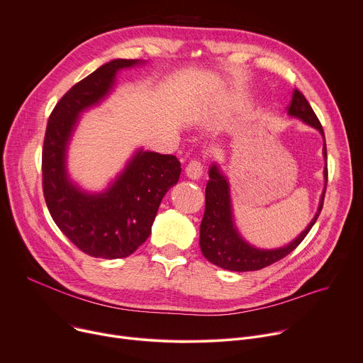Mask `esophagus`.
Instances as JSON below:
<instances>
[{"label": "esophagus", "instance_id": "obj_1", "mask_svg": "<svg viewBox=\"0 0 363 363\" xmlns=\"http://www.w3.org/2000/svg\"><path fill=\"white\" fill-rule=\"evenodd\" d=\"M202 174H203V165H202L201 161L194 160V161H190L187 164V167H186V176L189 179L199 180L202 177Z\"/></svg>", "mask_w": 363, "mask_h": 363}]
</instances>
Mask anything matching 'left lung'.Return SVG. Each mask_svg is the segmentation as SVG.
Returning a JSON list of instances; mask_svg holds the SVG:
<instances>
[{"label":"left lung","mask_w":363,"mask_h":363,"mask_svg":"<svg viewBox=\"0 0 363 363\" xmlns=\"http://www.w3.org/2000/svg\"><path fill=\"white\" fill-rule=\"evenodd\" d=\"M289 114L291 117L301 118L306 124L315 127L319 133L324 138V147L323 154L327 162V145L325 136L321 123H319L316 114L313 113L312 106L309 105L308 99L299 89H294L291 95L290 105L287 106ZM324 177H325V189H327V179H328V169L327 164L324 168ZM325 189L319 201L318 212L315 214L313 220L309 225L296 238L290 245L280 247V249H258L247 242L239 234L238 228L234 227L233 221V211H231V201H230V186L227 177L221 173L218 165H211L209 168V180L205 189V214L201 223V238L199 245L203 257L214 265L228 269V271H257L262 269L277 261L283 259L290 252H293L297 246L302 243L306 238V234L316 223L321 209L324 205Z\"/></svg>","instance_id":"8db88e82"}]
</instances>
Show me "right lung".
Segmentation results:
<instances>
[{
  "label": "right lung",
  "mask_w": 363,
  "mask_h": 363,
  "mask_svg": "<svg viewBox=\"0 0 363 363\" xmlns=\"http://www.w3.org/2000/svg\"><path fill=\"white\" fill-rule=\"evenodd\" d=\"M139 62L113 60L104 64L57 102L47 124L42 147V189L47 206L67 239L94 258H125L145 243L164 195L182 173L174 155L140 149L102 194L80 190L67 176V145L80 113L108 95L118 70Z\"/></svg>",
  "instance_id": "1"
}]
</instances>
